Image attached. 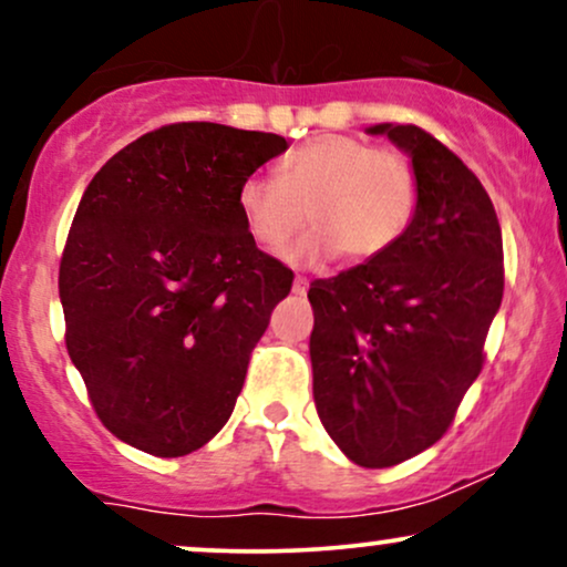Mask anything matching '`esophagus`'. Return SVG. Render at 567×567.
<instances>
[{
	"label": "esophagus",
	"mask_w": 567,
	"mask_h": 567,
	"mask_svg": "<svg viewBox=\"0 0 567 567\" xmlns=\"http://www.w3.org/2000/svg\"><path fill=\"white\" fill-rule=\"evenodd\" d=\"M306 290H309V279H306V277L292 279V292H296V296H303Z\"/></svg>",
	"instance_id": "obj_1"
}]
</instances>
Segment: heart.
Instances as JSON below:
<instances>
[{
	"label": "heart",
	"mask_w": 567,
	"mask_h": 567,
	"mask_svg": "<svg viewBox=\"0 0 567 567\" xmlns=\"http://www.w3.org/2000/svg\"><path fill=\"white\" fill-rule=\"evenodd\" d=\"M419 178L396 152H381L351 135H317L279 162L277 178L250 175L239 186L247 231L266 250H279L303 229L315 231L290 258L349 264L381 258L405 237L419 210Z\"/></svg>",
	"instance_id": "1"
}]
</instances>
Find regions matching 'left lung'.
<instances>
[{
  "label": "left lung",
  "mask_w": 567,
  "mask_h": 567,
  "mask_svg": "<svg viewBox=\"0 0 567 567\" xmlns=\"http://www.w3.org/2000/svg\"><path fill=\"white\" fill-rule=\"evenodd\" d=\"M410 154L419 210L375 261L315 279V402L347 458L386 470L432 447L483 370L504 296L501 226L483 184L415 125H373Z\"/></svg>",
  "instance_id": "left-lung-1"
}]
</instances>
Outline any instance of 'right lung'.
<instances>
[{"mask_svg":"<svg viewBox=\"0 0 567 567\" xmlns=\"http://www.w3.org/2000/svg\"><path fill=\"white\" fill-rule=\"evenodd\" d=\"M275 133L178 122L116 152L84 188L61 258L66 349L97 419L175 458L229 421L292 271L258 250L239 186Z\"/></svg>","mask_w":567,"mask_h":567,"instance_id":"obj_1","label":"right lung"}]
</instances>
